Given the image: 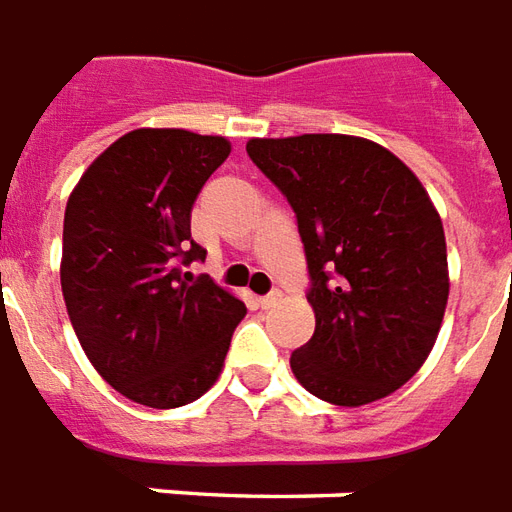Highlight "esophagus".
Segmentation results:
<instances>
[{
  "instance_id": "obj_1",
  "label": "esophagus",
  "mask_w": 512,
  "mask_h": 512,
  "mask_svg": "<svg viewBox=\"0 0 512 512\" xmlns=\"http://www.w3.org/2000/svg\"><path fill=\"white\" fill-rule=\"evenodd\" d=\"M281 297H283L281 292L264 294V297H259V305H261V308H272V305H278V302H281Z\"/></svg>"
}]
</instances>
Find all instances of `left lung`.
<instances>
[{"mask_svg":"<svg viewBox=\"0 0 512 512\" xmlns=\"http://www.w3.org/2000/svg\"><path fill=\"white\" fill-rule=\"evenodd\" d=\"M248 155L297 215L316 330L297 382L335 406L395 393L434 349L450 294L442 218L414 171L343 133L251 138Z\"/></svg>","mask_w":512,"mask_h":512,"instance_id":"obj_1","label":"left lung"}]
</instances>
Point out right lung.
<instances>
[{
  "mask_svg": "<svg viewBox=\"0 0 512 512\" xmlns=\"http://www.w3.org/2000/svg\"><path fill=\"white\" fill-rule=\"evenodd\" d=\"M223 136L138 128L92 160L65 207L62 294L81 349L117 393L177 409L218 382L245 302L199 275L190 210L229 158Z\"/></svg>",
  "mask_w": 512,
  "mask_h": 512,
  "instance_id": "right-lung-1",
  "label": "right lung"
}]
</instances>
